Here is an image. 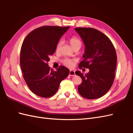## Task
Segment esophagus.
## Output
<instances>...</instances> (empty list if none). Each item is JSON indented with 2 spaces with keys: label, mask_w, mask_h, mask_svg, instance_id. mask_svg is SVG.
<instances>
[{
  "label": "esophagus",
  "mask_w": 133,
  "mask_h": 133,
  "mask_svg": "<svg viewBox=\"0 0 133 133\" xmlns=\"http://www.w3.org/2000/svg\"><path fill=\"white\" fill-rule=\"evenodd\" d=\"M75 75V71L74 70H70V72H69V76H74Z\"/></svg>",
  "instance_id": "1"
}]
</instances>
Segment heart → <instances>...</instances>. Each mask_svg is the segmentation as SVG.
<instances>
[{
	"label": "heart",
	"instance_id": "obj_1",
	"mask_svg": "<svg viewBox=\"0 0 133 133\" xmlns=\"http://www.w3.org/2000/svg\"><path fill=\"white\" fill-rule=\"evenodd\" d=\"M69 43L72 49H74L75 48H79L80 49V47L82 45V43L80 40L76 37H72L69 39ZM62 42L60 41L57 44L56 46V51H58L60 49V48L61 46ZM63 62L66 66L69 68L73 67L74 65L75 61L74 60L70 59H64L63 60Z\"/></svg>",
	"mask_w": 133,
	"mask_h": 133
}]
</instances>
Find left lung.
Instances as JSON below:
<instances>
[{"instance_id": "left-lung-1", "label": "left lung", "mask_w": 133, "mask_h": 133, "mask_svg": "<svg viewBox=\"0 0 133 133\" xmlns=\"http://www.w3.org/2000/svg\"><path fill=\"white\" fill-rule=\"evenodd\" d=\"M75 30L85 45L84 60L79 67L89 69L85 74L75 71L82 79L78 91L88 99L99 98L109 91L114 82L117 61L115 48L107 36L94 28H76Z\"/></svg>"}]
</instances>
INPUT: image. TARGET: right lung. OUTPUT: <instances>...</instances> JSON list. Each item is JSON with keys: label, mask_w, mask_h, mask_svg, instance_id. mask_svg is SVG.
I'll use <instances>...</instances> for the list:
<instances>
[{"label": "right lung", "mask_w": 133, "mask_h": 133, "mask_svg": "<svg viewBox=\"0 0 133 133\" xmlns=\"http://www.w3.org/2000/svg\"><path fill=\"white\" fill-rule=\"evenodd\" d=\"M69 28L39 27L31 31L23 42L20 58L23 76L30 90L41 97L54 95L60 82L69 74V70L65 66H60L54 71L48 64L59 39Z\"/></svg>", "instance_id": "add662e5"}]
</instances>
